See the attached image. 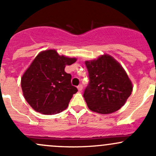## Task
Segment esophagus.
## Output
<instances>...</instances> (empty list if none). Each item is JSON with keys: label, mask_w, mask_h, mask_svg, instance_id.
<instances>
[{"label": "esophagus", "mask_w": 156, "mask_h": 156, "mask_svg": "<svg viewBox=\"0 0 156 156\" xmlns=\"http://www.w3.org/2000/svg\"><path fill=\"white\" fill-rule=\"evenodd\" d=\"M82 89H83V85L82 84L78 85V90L81 91V90H82Z\"/></svg>", "instance_id": "34e87169"}]
</instances>
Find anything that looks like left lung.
Masks as SVG:
<instances>
[{"instance_id": "1", "label": "left lung", "mask_w": 156, "mask_h": 156, "mask_svg": "<svg viewBox=\"0 0 156 156\" xmlns=\"http://www.w3.org/2000/svg\"><path fill=\"white\" fill-rule=\"evenodd\" d=\"M90 82L83 98L90 110L102 114L114 113L124 105L132 94V81L122 66L111 56L85 61Z\"/></svg>"}]
</instances>
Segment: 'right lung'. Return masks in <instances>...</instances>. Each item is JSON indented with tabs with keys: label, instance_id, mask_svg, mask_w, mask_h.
<instances>
[{
	"label": "right lung",
	"instance_id": "add662e5",
	"mask_svg": "<svg viewBox=\"0 0 156 156\" xmlns=\"http://www.w3.org/2000/svg\"><path fill=\"white\" fill-rule=\"evenodd\" d=\"M76 58L60 56L55 50L40 52L21 80L24 99L37 112L56 114L68 107L78 89L72 85V75L65 72Z\"/></svg>",
	"mask_w": 156,
	"mask_h": 156
}]
</instances>
